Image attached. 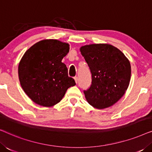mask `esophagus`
Returning <instances> with one entry per match:
<instances>
[{
	"label": "esophagus",
	"instance_id": "esophagus-1",
	"mask_svg": "<svg viewBox=\"0 0 152 152\" xmlns=\"http://www.w3.org/2000/svg\"><path fill=\"white\" fill-rule=\"evenodd\" d=\"M75 82H76V84H77L78 83V77H75Z\"/></svg>",
	"mask_w": 152,
	"mask_h": 152
}]
</instances>
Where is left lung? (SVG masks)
<instances>
[{
    "label": "left lung",
    "instance_id": "1",
    "mask_svg": "<svg viewBox=\"0 0 152 152\" xmlns=\"http://www.w3.org/2000/svg\"><path fill=\"white\" fill-rule=\"evenodd\" d=\"M81 53L91 73V84L84 91L93 107L102 109L113 105L125 93L129 84L131 65L117 48L109 44L82 46Z\"/></svg>",
    "mask_w": 152,
    "mask_h": 152
}]
</instances>
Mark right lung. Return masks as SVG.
Wrapping results in <instances>:
<instances>
[{
  "label": "right lung",
  "instance_id": "add662e5",
  "mask_svg": "<svg viewBox=\"0 0 152 152\" xmlns=\"http://www.w3.org/2000/svg\"><path fill=\"white\" fill-rule=\"evenodd\" d=\"M69 45L61 41L43 40L24 54L18 66V77L25 93L37 104L52 107L61 100L70 86L76 84L68 77L61 60L69 52Z\"/></svg>",
  "mask_w": 152,
  "mask_h": 152
}]
</instances>
